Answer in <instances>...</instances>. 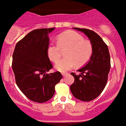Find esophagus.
Returning <instances> with one entry per match:
<instances>
[{"mask_svg": "<svg viewBox=\"0 0 126 126\" xmlns=\"http://www.w3.org/2000/svg\"><path fill=\"white\" fill-rule=\"evenodd\" d=\"M62 75L63 76V77H64V76L68 75V73H66V72H63V73H62Z\"/></svg>", "mask_w": 126, "mask_h": 126, "instance_id": "34e87169", "label": "esophagus"}]
</instances>
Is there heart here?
<instances>
[{"label": "heart", "mask_w": 126, "mask_h": 126, "mask_svg": "<svg viewBox=\"0 0 126 126\" xmlns=\"http://www.w3.org/2000/svg\"><path fill=\"white\" fill-rule=\"evenodd\" d=\"M58 44L49 43L47 47V55L51 61L56 63L60 58V48L67 47L66 58L59 61L55 65L58 71H66L73 68L76 64L82 66L91 58L93 46L90 41L84 38L79 32L67 31L58 35Z\"/></svg>", "instance_id": "1"}]
</instances>
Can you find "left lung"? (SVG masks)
<instances>
[{
  "label": "left lung",
  "mask_w": 126,
  "mask_h": 126,
  "mask_svg": "<svg viewBox=\"0 0 126 126\" xmlns=\"http://www.w3.org/2000/svg\"><path fill=\"white\" fill-rule=\"evenodd\" d=\"M83 32L90 40L93 53L90 60L78 70L80 74L71 73L75 79L70 90L77 99L91 101L102 92L107 84L110 68V57L107 45L94 31L87 29L73 28Z\"/></svg>",
  "instance_id": "left-lung-1"
}]
</instances>
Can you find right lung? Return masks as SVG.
Returning a JSON list of instances; mask_svg holds the SVG:
<instances>
[{
  "label": "right lung",
  "mask_w": 126,
  "mask_h": 126,
  "mask_svg": "<svg viewBox=\"0 0 126 126\" xmlns=\"http://www.w3.org/2000/svg\"><path fill=\"white\" fill-rule=\"evenodd\" d=\"M55 28L31 31L17 42L12 55V68L16 82L29 99L47 102L55 94V87L62 79L60 71L48 73L53 68L47 55L48 34Z\"/></svg>",
  "instance_id": "obj_1"
}]
</instances>
